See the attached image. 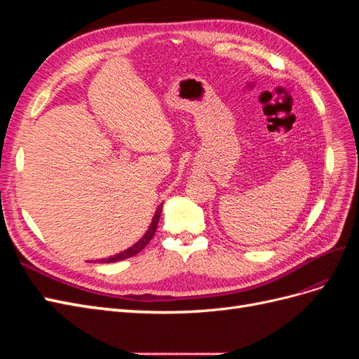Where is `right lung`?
Here are the masks:
<instances>
[{
  "mask_svg": "<svg viewBox=\"0 0 359 359\" xmlns=\"http://www.w3.org/2000/svg\"><path fill=\"white\" fill-rule=\"evenodd\" d=\"M161 208H163V203L158 205V208L156 210V214L153 217V222H151L148 231L145 232V235L140 238V240L133 244L132 247H128L127 250H124V252L118 253V255H114L111 257H106V259H102L103 264H114V262H118V260H124V259H128V257H133L135 255H137L139 252H142V250L148 245V243L153 240V236L157 231V224H158V220H160V215H161Z\"/></svg>",
  "mask_w": 359,
  "mask_h": 359,
  "instance_id": "1",
  "label": "right lung"
}]
</instances>
